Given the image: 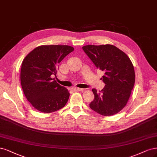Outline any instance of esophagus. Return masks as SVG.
Here are the masks:
<instances>
[{
    "label": "esophagus",
    "instance_id": "34e87169",
    "mask_svg": "<svg viewBox=\"0 0 157 157\" xmlns=\"http://www.w3.org/2000/svg\"><path fill=\"white\" fill-rule=\"evenodd\" d=\"M72 90H73V91H75V92H79V91H82V90H83V89L77 88V87H74L72 89Z\"/></svg>",
    "mask_w": 157,
    "mask_h": 157
}]
</instances>
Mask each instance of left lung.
<instances>
[{"label":"left lung","instance_id":"left-lung-1","mask_svg":"<svg viewBox=\"0 0 157 157\" xmlns=\"http://www.w3.org/2000/svg\"><path fill=\"white\" fill-rule=\"evenodd\" d=\"M83 51L98 69L104 72V87L97 93L93 89L94 99L90 109L104 116L119 112L127 103L135 83L134 66L121 49L113 45H87Z\"/></svg>","mask_w":157,"mask_h":157}]
</instances>
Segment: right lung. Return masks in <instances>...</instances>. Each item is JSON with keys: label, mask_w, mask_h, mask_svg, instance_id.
<instances>
[{"label": "right lung", "mask_w": 157, "mask_h": 157, "mask_svg": "<svg viewBox=\"0 0 157 157\" xmlns=\"http://www.w3.org/2000/svg\"><path fill=\"white\" fill-rule=\"evenodd\" d=\"M74 51L70 45H44L34 49L23 60L21 84L23 93L33 107L43 113H52L63 108L70 93L60 85L56 75L58 64Z\"/></svg>", "instance_id": "add662e5"}]
</instances>
